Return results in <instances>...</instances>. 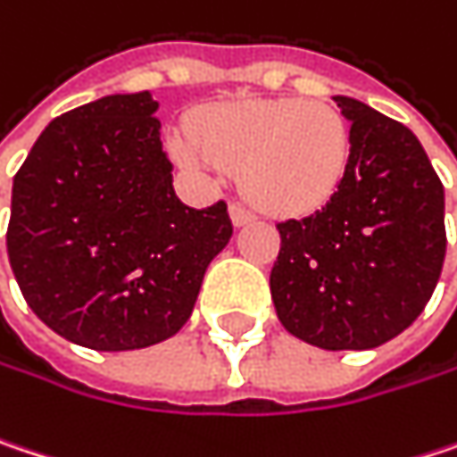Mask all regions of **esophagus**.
Instances as JSON below:
<instances>
[{
	"instance_id": "34e87169",
	"label": "esophagus",
	"mask_w": 457,
	"mask_h": 457,
	"mask_svg": "<svg viewBox=\"0 0 457 457\" xmlns=\"http://www.w3.org/2000/svg\"><path fill=\"white\" fill-rule=\"evenodd\" d=\"M229 214H232V222H235V228L253 222V212H251V209H245L243 204H232V206H229Z\"/></svg>"
}]
</instances>
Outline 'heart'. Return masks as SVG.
Returning a JSON list of instances; mask_svg holds the SVG:
<instances>
[{
  "label": "heart",
  "mask_w": 457,
  "mask_h": 457,
  "mask_svg": "<svg viewBox=\"0 0 457 457\" xmlns=\"http://www.w3.org/2000/svg\"><path fill=\"white\" fill-rule=\"evenodd\" d=\"M178 141V159L195 172L243 170L251 201L277 217L324 206L351 162V130L321 102H237L204 112Z\"/></svg>",
  "instance_id": "b5f03b06"
}]
</instances>
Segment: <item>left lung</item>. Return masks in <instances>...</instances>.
I'll return each mask as SVG.
<instances>
[{
	"label": "left lung",
	"mask_w": 457,
	"mask_h": 457,
	"mask_svg": "<svg viewBox=\"0 0 457 457\" xmlns=\"http://www.w3.org/2000/svg\"><path fill=\"white\" fill-rule=\"evenodd\" d=\"M351 162L335 195L279 222L270 274L282 327L324 351H369L424 312L445 262V187L419 138L351 96Z\"/></svg>",
	"instance_id": "8db88e82"
}]
</instances>
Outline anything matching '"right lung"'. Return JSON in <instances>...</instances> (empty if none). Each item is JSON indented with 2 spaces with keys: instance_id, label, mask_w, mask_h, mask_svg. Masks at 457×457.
I'll return each instance as SVG.
<instances>
[{
  "instance_id": "right-lung-1",
  "label": "right lung",
  "mask_w": 457,
  "mask_h": 457,
  "mask_svg": "<svg viewBox=\"0 0 457 457\" xmlns=\"http://www.w3.org/2000/svg\"><path fill=\"white\" fill-rule=\"evenodd\" d=\"M148 91L64 112L12 180L7 253L25 303L91 351L156 345L190 319L232 237L228 204L186 206Z\"/></svg>"
}]
</instances>
